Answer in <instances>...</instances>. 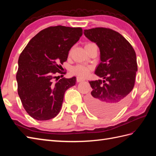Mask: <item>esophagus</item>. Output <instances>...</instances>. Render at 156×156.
Masks as SVG:
<instances>
[{"label": "esophagus", "mask_w": 156, "mask_h": 156, "mask_svg": "<svg viewBox=\"0 0 156 156\" xmlns=\"http://www.w3.org/2000/svg\"><path fill=\"white\" fill-rule=\"evenodd\" d=\"M84 79H82V78H80V77L76 78V81H77V82H82V81H84Z\"/></svg>", "instance_id": "obj_1"}]
</instances>
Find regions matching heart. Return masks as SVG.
I'll use <instances>...</instances> for the list:
<instances>
[{
    "mask_svg": "<svg viewBox=\"0 0 156 156\" xmlns=\"http://www.w3.org/2000/svg\"><path fill=\"white\" fill-rule=\"evenodd\" d=\"M92 69V67L90 66H86L83 64H78L74 67H72L71 69V73L72 74L77 76L78 77L80 78H85L87 76L88 73L90 72Z\"/></svg>",
    "mask_w": 156,
    "mask_h": 156,
    "instance_id": "1",
    "label": "heart"
}]
</instances>
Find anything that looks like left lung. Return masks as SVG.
Here are the masks:
<instances>
[{
    "instance_id": "1",
    "label": "left lung",
    "mask_w": 156,
    "mask_h": 156,
    "mask_svg": "<svg viewBox=\"0 0 156 156\" xmlns=\"http://www.w3.org/2000/svg\"><path fill=\"white\" fill-rule=\"evenodd\" d=\"M84 34L100 49L101 62L95 74L105 80L89 82L92 91L87 98L88 107L95 115L111 117L124 107L134 87L137 71L136 54L127 39L112 29H85Z\"/></svg>"
}]
</instances>
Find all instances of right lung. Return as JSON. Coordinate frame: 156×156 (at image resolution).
Listing matches in <instances>:
<instances>
[{"instance_id": "right-lung-1", "label": "right lung", "mask_w": 156, "mask_h": 156, "mask_svg": "<svg viewBox=\"0 0 156 156\" xmlns=\"http://www.w3.org/2000/svg\"><path fill=\"white\" fill-rule=\"evenodd\" d=\"M82 35L81 27L51 26L35 35L21 52L16 75L17 91L32 118L49 120L60 111L65 92L75 85L76 78L58 80L56 75L66 73L60 70L61 65Z\"/></svg>"}]
</instances>
